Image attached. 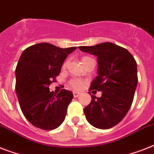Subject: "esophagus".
Wrapping results in <instances>:
<instances>
[{
	"instance_id": "1",
	"label": "esophagus",
	"mask_w": 154,
	"mask_h": 154,
	"mask_svg": "<svg viewBox=\"0 0 154 154\" xmlns=\"http://www.w3.org/2000/svg\"><path fill=\"white\" fill-rule=\"evenodd\" d=\"M80 95V93H77V92H73V97H77Z\"/></svg>"
}]
</instances>
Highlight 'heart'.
<instances>
[{
	"instance_id": "heart-1",
	"label": "heart",
	"mask_w": 154,
	"mask_h": 154,
	"mask_svg": "<svg viewBox=\"0 0 154 154\" xmlns=\"http://www.w3.org/2000/svg\"><path fill=\"white\" fill-rule=\"evenodd\" d=\"M90 60H93V58L89 57H86V56H85V57H83L82 58V64H83V65H84L85 63L88 62V61ZM67 63H68L67 61H65V62L63 64V68H65L66 66H67ZM83 84H84V82H82V80H79V79H72L69 82L70 86L74 89H80V88L83 85Z\"/></svg>"
}]
</instances>
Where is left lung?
<instances>
[{"instance_id": "8db88e82", "label": "left lung", "mask_w": 154, "mask_h": 154, "mask_svg": "<svg viewBox=\"0 0 154 154\" xmlns=\"http://www.w3.org/2000/svg\"><path fill=\"white\" fill-rule=\"evenodd\" d=\"M79 49L97 56L98 76L89 90L101 92V97L91 96L84 109L85 117L93 126L110 129L124 118L134 101L138 81L136 60L126 49L110 42Z\"/></svg>"}]
</instances>
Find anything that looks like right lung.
Returning <instances> with one entry per match:
<instances>
[{
    "mask_svg": "<svg viewBox=\"0 0 154 154\" xmlns=\"http://www.w3.org/2000/svg\"><path fill=\"white\" fill-rule=\"evenodd\" d=\"M76 49L39 43L20 55L16 67V93L23 114L32 125L53 130L64 122L72 93L61 89L56 95L49 86L56 82L65 58Z\"/></svg>",
    "mask_w": 154,
    "mask_h": 154,
    "instance_id": "add662e5",
    "label": "right lung"
}]
</instances>
